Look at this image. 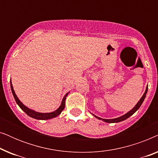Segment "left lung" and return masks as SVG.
Wrapping results in <instances>:
<instances>
[{
  "label": "left lung",
  "mask_w": 158,
  "mask_h": 158,
  "mask_svg": "<svg viewBox=\"0 0 158 158\" xmlns=\"http://www.w3.org/2000/svg\"><path fill=\"white\" fill-rule=\"evenodd\" d=\"M148 87H147L146 90H145V93H144V95H143V96H142V98H140L139 101L137 103V105H136L134 107L133 109H131L130 111H129L128 113L126 114L124 116H120V117L116 118H113V119H105V118H101L98 117V116H95V115H94V116H95V117H96L97 118H98V119L103 120V122H107V123H116V122H122V121H124L125 119H127V118H128L129 116H131V115H133V114H135V112L137 111L138 109H139V108L141 106L142 103H143L144 98H145V97H146V94H147V92H148Z\"/></svg>",
  "instance_id": "obj_1"
}]
</instances>
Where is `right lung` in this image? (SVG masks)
I'll list each match as a JSON object with an SVG mask.
<instances>
[{"instance_id":"1","label":"right lung","mask_w":158,"mask_h":158,"mask_svg":"<svg viewBox=\"0 0 158 158\" xmlns=\"http://www.w3.org/2000/svg\"><path fill=\"white\" fill-rule=\"evenodd\" d=\"M10 88H11V91H12L13 96H14V98H15V101H16V102L17 103V104L19 106V107H20L21 109H22L23 111H24L25 113L27 114L28 116H31V117H32V118H36V119H41V120L49 119V118L56 117V116H57L58 115H60V113H61V112L62 111V110L64 109V106H65V99H66L67 96H68V94H67L65 96H64L63 99H62L61 106H60L59 107V109H57L55 111L51 112V113L42 114V113H39V112H36V111H33V110L29 109V108L26 107L25 106L23 105V103H21L20 101H19V99L18 98V97L16 96V94H15V92H14V88H13V86H12V84H11V81H10Z\"/></svg>"}]
</instances>
